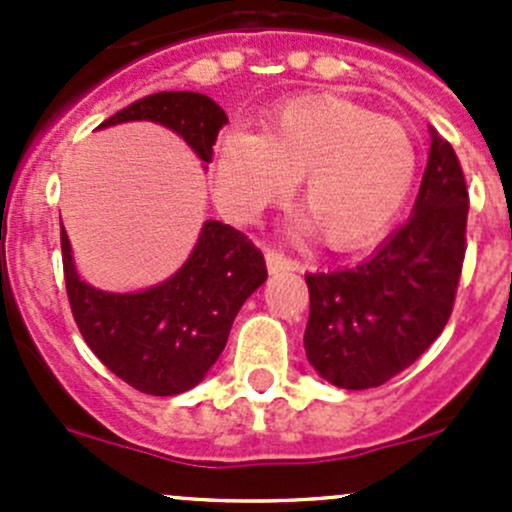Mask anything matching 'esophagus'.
I'll return each mask as SVG.
<instances>
[{
  "label": "esophagus",
  "instance_id": "34e87169",
  "mask_svg": "<svg viewBox=\"0 0 512 512\" xmlns=\"http://www.w3.org/2000/svg\"><path fill=\"white\" fill-rule=\"evenodd\" d=\"M265 260H267V270H270V275H280V272L297 270L299 267L297 262L289 260V257H285L282 252H277V250H267Z\"/></svg>",
  "mask_w": 512,
  "mask_h": 512
}]
</instances>
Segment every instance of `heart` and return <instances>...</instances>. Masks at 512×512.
<instances>
[{
    "label": "heart",
    "instance_id": "heart-1",
    "mask_svg": "<svg viewBox=\"0 0 512 512\" xmlns=\"http://www.w3.org/2000/svg\"><path fill=\"white\" fill-rule=\"evenodd\" d=\"M416 170L409 128L329 94L280 103L265 133L242 123L225 128L213 158L218 203L242 223L285 200L302 174V225L319 230L332 250L381 240L404 210Z\"/></svg>",
    "mask_w": 512,
    "mask_h": 512
}]
</instances>
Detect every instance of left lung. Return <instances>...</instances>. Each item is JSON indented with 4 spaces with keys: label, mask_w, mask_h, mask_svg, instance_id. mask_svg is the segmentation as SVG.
Returning a JSON list of instances; mask_svg holds the SVG:
<instances>
[{
    "label": "left lung",
    "mask_w": 512,
    "mask_h": 512,
    "mask_svg": "<svg viewBox=\"0 0 512 512\" xmlns=\"http://www.w3.org/2000/svg\"><path fill=\"white\" fill-rule=\"evenodd\" d=\"M468 188L456 151L431 128L414 213L369 260L304 275V349L339 389H374L436 342L451 317L466 257Z\"/></svg>",
    "instance_id": "obj_1"
}]
</instances>
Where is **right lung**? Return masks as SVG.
Listing matches in <instances>:
<instances>
[{
    "label": "right lung",
    "instance_id": "obj_1",
    "mask_svg": "<svg viewBox=\"0 0 512 512\" xmlns=\"http://www.w3.org/2000/svg\"><path fill=\"white\" fill-rule=\"evenodd\" d=\"M153 121L178 133L203 163L227 123L213 98L195 91H160L113 113L98 128ZM66 294L91 352L133 389L175 396L205 379L223 354L245 299L267 280L262 252L235 227L208 220L185 265L143 292H103L86 285L61 227Z\"/></svg>",
    "mask_w": 512,
    "mask_h": 512
}]
</instances>
